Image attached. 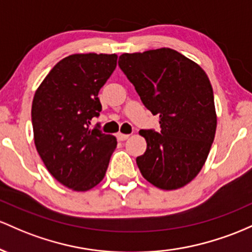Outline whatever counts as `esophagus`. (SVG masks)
Returning a JSON list of instances; mask_svg holds the SVG:
<instances>
[{"mask_svg":"<svg viewBox=\"0 0 252 252\" xmlns=\"http://www.w3.org/2000/svg\"><path fill=\"white\" fill-rule=\"evenodd\" d=\"M128 137H129V134H124V133H118V139H119V140H121V141H124V140H126V139H128Z\"/></svg>","mask_w":252,"mask_h":252,"instance_id":"esophagus-1","label":"esophagus"}]
</instances>
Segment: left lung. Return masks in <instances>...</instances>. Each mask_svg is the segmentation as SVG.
<instances>
[{
	"instance_id": "left-lung-1",
	"label": "left lung",
	"mask_w": 252,
	"mask_h": 252,
	"mask_svg": "<svg viewBox=\"0 0 252 252\" xmlns=\"http://www.w3.org/2000/svg\"><path fill=\"white\" fill-rule=\"evenodd\" d=\"M119 66L141 102L159 115L160 132L144 131L146 151L137 165L148 182L180 189L197 176L216 137L217 113L207 73L177 51L162 47L123 53Z\"/></svg>"
}]
</instances>
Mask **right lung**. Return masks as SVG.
<instances>
[{"label":"right lung","mask_w":252,"mask_h":252,"mask_svg":"<svg viewBox=\"0 0 252 252\" xmlns=\"http://www.w3.org/2000/svg\"><path fill=\"white\" fill-rule=\"evenodd\" d=\"M118 55L76 53L58 62L35 90V149L49 172L75 191L103 180L117 138L90 129L102 109L97 95L117 67Z\"/></svg>","instance_id":"add662e5"}]
</instances>
